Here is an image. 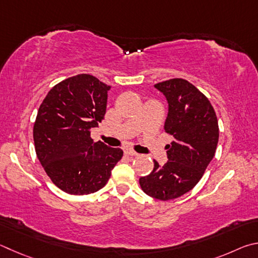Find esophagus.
<instances>
[{"label": "esophagus", "instance_id": "obj_1", "mask_svg": "<svg viewBox=\"0 0 258 258\" xmlns=\"http://www.w3.org/2000/svg\"><path fill=\"white\" fill-rule=\"evenodd\" d=\"M124 154L128 155V156H138L139 154L138 153H136L135 151H133L132 148H124Z\"/></svg>", "mask_w": 258, "mask_h": 258}]
</instances>
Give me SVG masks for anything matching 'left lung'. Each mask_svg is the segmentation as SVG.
Here are the masks:
<instances>
[{
  "label": "left lung",
  "mask_w": 258,
  "mask_h": 258,
  "mask_svg": "<svg viewBox=\"0 0 258 258\" xmlns=\"http://www.w3.org/2000/svg\"><path fill=\"white\" fill-rule=\"evenodd\" d=\"M168 102L164 130L172 135L166 145L169 161H154L152 172L139 179L148 196L170 201L190 191L213 160L219 142V124L213 106L204 94L184 79L154 85Z\"/></svg>",
  "instance_id": "obj_1"
}]
</instances>
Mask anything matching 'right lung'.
<instances>
[{"label": "right lung", "instance_id": "obj_1", "mask_svg": "<svg viewBox=\"0 0 258 258\" xmlns=\"http://www.w3.org/2000/svg\"><path fill=\"white\" fill-rule=\"evenodd\" d=\"M110 89L96 77L77 75L54 86L38 108L36 154L53 183L71 195L103 188L123 155L120 148L90 138V129L105 115Z\"/></svg>", "mask_w": 258, "mask_h": 258}]
</instances>
